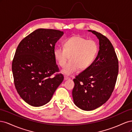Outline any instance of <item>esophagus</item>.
<instances>
[{
	"label": "esophagus",
	"instance_id": "esophagus-1",
	"mask_svg": "<svg viewBox=\"0 0 132 132\" xmlns=\"http://www.w3.org/2000/svg\"><path fill=\"white\" fill-rule=\"evenodd\" d=\"M64 80H67L70 79V78L69 77H67V76H64Z\"/></svg>",
	"mask_w": 132,
	"mask_h": 132
}]
</instances>
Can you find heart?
Here are the masks:
<instances>
[{
	"label": "heart",
	"mask_w": 132,
	"mask_h": 132,
	"mask_svg": "<svg viewBox=\"0 0 132 132\" xmlns=\"http://www.w3.org/2000/svg\"><path fill=\"white\" fill-rule=\"evenodd\" d=\"M98 52V45L94 40L74 36L66 39L64 47H58L53 52L54 57L58 64L64 67L70 57V61L61 70L62 73L70 75L79 68L85 70L94 63Z\"/></svg>",
	"instance_id": "b5f03b06"
}]
</instances>
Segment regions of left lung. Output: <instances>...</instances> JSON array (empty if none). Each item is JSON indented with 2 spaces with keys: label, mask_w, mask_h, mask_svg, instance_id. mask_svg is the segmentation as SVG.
Segmentation results:
<instances>
[{
  "label": "left lung",
  "mask_w": 132,
  "mask_h": 132,
  "mask_svg": "<svg viewBox=\"0 0 132 132\" xmlns=\"http://www.w3.org/2000/svg\"><path fill=\"white\" fill-rule=\"evenodd\" d=\"M99 40V51L92 64L73 80L74 104L84 111L100 107L109 100L114 90L118 73V61L112 43L106 36L88 30Z\"/></svg>",
  "instance_id": "obj_1"
}]
</instances>
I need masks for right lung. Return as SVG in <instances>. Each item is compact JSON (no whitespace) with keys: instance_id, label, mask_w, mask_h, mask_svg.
I'll use <instances>...</instances> for the list:
<instances>
[{"instance_id":"right-lung-1","label":"right lung","mask_w":132,"mask_h":132,"mask_svg":"<svg viewBox=\"0 0 132 132\" xmlns=\"http://www.w3.org/2000/svg\"><path fill=\"white\" fill-rule=\"evenodd\" d=\"M64 32L57 30L39 29L19 43L12 62L14 84L23 100L34 107L47 103L62 82L54 57L55 43Z\"/></svg>"}]
</instances>
